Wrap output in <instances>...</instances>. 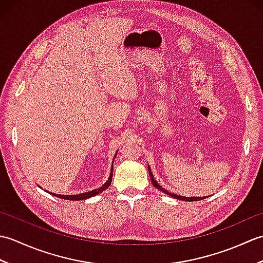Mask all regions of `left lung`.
<instances>
[{
	"label": "left lung",
	"mask_w": 263,
	"mask_h": 263,
	"mask_svg": "<svg viewBox=\"0 0 263 263\" xmlns=\"http://www.w3.org/2000/svg\"><path fill=\"white\" fill-rule=\"evenodd\" d=\"M148 172H149V176H150V178H152V182H153V185L155 186V187H157L159 191H161L163 193H166L167 195H170V197H172V198H175V199H177V200H182V201H199V200H202V199H204V197H182V195H177V194H174V193H171V192H168L167 191V190H165L164 187H161L159 184H158V182L155 180L154 178V175H153V173H152V170H150V167L148 166Z\"/></svg>",
	"instance_id": "left-lung-1"
}]
</instances>
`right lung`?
<instances>
[{"mask_svg":"<svg viewBox=\"0 0 263 263\" xmlns=\"http://www.w3.org/2000/svg\"><path fill=\"white\" fill-rule=\"evenodd\" d=\"M116 155H117V152L115 153V156H114V159H115V157H116ZM114 161V160H113ZM111 178H113V164H111V168H110V174H109V176H108V180L106 181L102 186H99V187H97V189H95V190H92V191H88V192H85V193H80V194H74V195H65V194H57V193H52V192H49V191H45L46 192H48L49 194H52V195H54V197H58V198H61V199H65V200H72V201H79V200H86V199H89V198H92V197H95V195H97V194H99L100 192H103V191H105L106 189H107L109 185H110V183H111ZM41 187V186H39Z\"/></svg>","mask_w":263,"mask_h":263,"instance_id":"1","label":"right lung"}]
</instances>
